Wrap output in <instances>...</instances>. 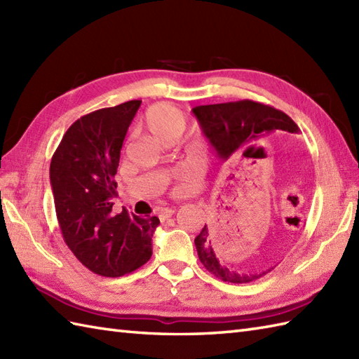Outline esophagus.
<instances>
[{
	"mask_svg": "<svg viewBox=\"0 0 359 359\" xmlns=\"http://www.w3.org/2000/svg\"><path fill=\"white\" fill-rule=\"evenodd\" d=\"M172 215H174V208H163L162 211H160L158 217L162 219V220H165V219H168V217H171Z\"/></svg>",
	"mask_w": 359,
	"mask_h": 359,
	"instance_id": "1",
	"label": "esophagus"
}]
</instances>
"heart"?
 I'll return each instance as SVG.
<instances>
[{
	"label": "heart",
	"mask_w": 359,
	"mask_h": 359,
	"mask_svg": "<svg viewBox=\"0 0 359 359\" xmlns=\"http://www.w3.org/2000/svg\"><path fill=\"white\" fill-rule=\"evenodd\" d=\"M144 123L149 131L162 142L171 137H180L185 129V117L175 106L158 103L148 109Z\"/></svg>",
	"instance_id": "b5f03b06"
}]
</instances>
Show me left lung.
<instances>
[{"label": "left lung", "mask_w": 359, "mask_h": 359, "mask_svg": "<svg viewBox=\"0 0 359 359\" xmlns=\"http://www.w3.org/2000/svg\"><path fill=\"white\" fill-rule=\"evenodd\" d=\"M193 114L224 165H231L239 156L266 143L273 133L287 131L297 134L299 131L285 112L253 100L196 106ZM194 243L202 265L225 282L248 284L273 270L271 266L259 273H238L220 264L207 225L202 228Z\"/></svg>", "instance_id": "obj_1"}]
</instances>
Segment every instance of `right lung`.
Returning a JSON list of instances; mask_svg holds the SVG:
<instances>
[{
    "label": "right lung",
    "instance_id": "add662e5",
    "mask_svg": "<svg viewBox=\"0 0 359 359\" xmlns=\"http://www.w3.org/2000/svg\"><path fill=\"white\" fill-rule=\"evenodd\" d=\"M140 103L131 100L80 117L50 162L53 202L66 245L86 269L106 278L147 264L160 224L156 216L143 219L125 208L112 212L120 149Z\"/></svg>",
    "mask_w": 359,
    "mask_h": 359
}]
</instances>
